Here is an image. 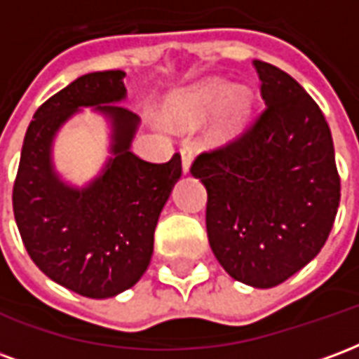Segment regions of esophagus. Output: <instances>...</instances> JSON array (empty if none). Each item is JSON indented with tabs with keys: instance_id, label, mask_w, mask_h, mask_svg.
<instances>
[{
	"instance_id": "esophagus-1",
	"label": "esophagus",
	"mask_w": 359,
	"mask_h": 359,
	"mask_svg": "<svg viewBox=\"0 0 359 359\" xmlns=\"http://www.w3.org/2000/svg\"><path fill=\"white\" fill-rule=\"evenodd\" d=\"M180 159H182V172H190V165L194 159L192 148H180Z\"/></svg>"
}]
</instances>
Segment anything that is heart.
Wrapping results in <instances>:
<instances>
[{"mask_svg":"<svg viewBox=\"0 0 359 359\" xmlns=\"http://www.w3.org/2000/svg\"><path fill=\"white\" fill-rule=\"evenodd\" d=\"M217 102H221L217 123H215L217 136H221L223 140L238 136L248 125L252 94L244 86H234L229 90L223 81L203 82L200 86L179 95L169 105L167 118L180 126L192 125Z\"/></svg>","mask_w":359,"mask_h":359,"instance_id":"1","label":"heart"}]
</instances>
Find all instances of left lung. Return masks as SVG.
<instances>
[{
    "instance_id": "1",
    "label": "left lung",
    "mask_w": 359,
    "mask_h": 359,
    "mask_svg": "<svg viewBox=\"0 0 359 359\" xmlns=\"http://www.w3.org/2000/svg\"><path fill=\"white\" fill-rule=\"evenodd\" d=\"M265 109L244 133L196 157L208 190V238L223 269L271 288L308 265L340 202L331 128L313 97L278 67L254 61Z\"/></svg>"
}]
</instances>
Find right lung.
<instances>
[{
    "instance_id": "1",
    "label": "right lung",
    "mask_w": 359,
    "mask_h": 359,
    "mask_svg": "<svg viewBox=\"0 0 359 359\" xmlns=\"http://www.w3.org/2000/svg\"><path fill=\"white\" fill-rule=\"evenodd\" d=\"M123 71L79 76L43 102L22 142L13 187L20 238L40 271L86 298H111L134 286L154 254L157 219L182 165L149 163L130 151L138 117L123 105ZM81 107H95L111 121V155L86 189L65 185L53 171L50 142Z\"/></svg>"
}]
</instances>
